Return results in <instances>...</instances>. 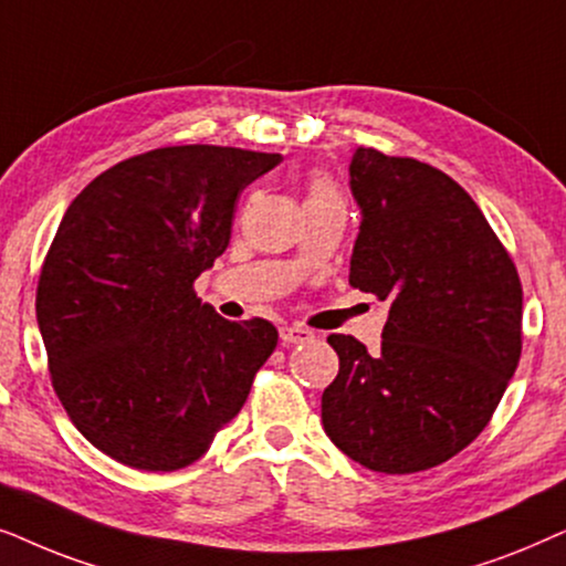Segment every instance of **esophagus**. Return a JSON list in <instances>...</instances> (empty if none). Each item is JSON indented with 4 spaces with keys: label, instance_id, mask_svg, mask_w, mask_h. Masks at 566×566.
<instances>
[{
    "label": "esophagus",
    "instance_id": "esophagus-1",
    "mask_svg": "<svg viewBox=\"0 0 566 566\" xmlns=\"http://www.w3.org/2000/svg\"><path fill=\"white\" fill-rule=\"evenodd\" d=\"M279 336H282L284 344H307L315 338L313 331L305 326H284L282 331H279Z\"/></svg>",
    "mask_w": 566,
    "mask_h": 566
}]
</instances>
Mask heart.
<instances>
[{"label":"heart","mask_w":566,"mask_h":566,"mask_svg":"<svg viewBox=\"0 0 566 566\" xmlns=\"http://www.w3.org/2000/svg\"><path fill=\"white\" fill-rule=\"evenodd\" d=\"M318 196H338V193L326 178H315L313 184L307 186V199H318Z\"/></svg>","instance_id":"obj_1"}]
</instances>
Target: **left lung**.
I'll use <instances>...</instances> for the list:
<instances>
[{
	"mask_svg": "<svg viewBox=\"0 0 566 566\" xmlns=\"http://www.w3.org/2000/svg\"><path fill=\"white\" fill-rule=\"evenodd\" d=\"M361 222L349 284L388 300L378 354L331 334L323 390L331 442L380 473L446 463L481 434L523 352V287L510 253L453 178L413 157L357 147Z\"/></svg>",
	"mask_w": 566,
	"mask_h": 566,
	"instance_id": "8db88e82",
	"label": "left lung"
}]
</instances>
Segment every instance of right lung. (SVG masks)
Masks as SVG:
<instances>
[{
    "label": "right lung",
    "instance_id": "1",
    "mask_svg": "<svg viewBox=\"0 0 566 566\" xmlns=\"http://www.w3.org/2000/svg\"><path fill=\"white\" fill-rule=\"evenodd\" d=\"M279 160L160 147L101 172L66 209L38 276V328L59 401L113 461H199L276 349L269 321L222 318L193 282L228 248L240 191Z\"/></svg>",
    "mask_w": 566,
    "mask_h": 566
}]
</instances>
